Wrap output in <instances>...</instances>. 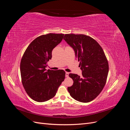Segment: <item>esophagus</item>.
Returning a JSON list of instances; mask_svg holds the SVG:
<instances>
[{"label": "esophagus", "mask_w": 130, "mask_h": 130, "mask_svg": "<svg viewBox=\"0 0 130 130\" xmlns=\"http://www.w3.org/2000/svg\"><path fill=\"white\" fill-rule=\"evenodd\" d=\"M69 76V73L68 72H66V77H68Z\"/></svg>", "instance_id": "esophagus-1"}]
</instances>
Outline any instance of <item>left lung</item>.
I'll return each mask as SVG.
<instances>
[{"label": "left lung", "mask_w": 130, "mask_h": 130, "mask_svg": "<svg viewBox=\"0 0 130 130\" xmlns=\"http://www.w3.org/2000/svg\"><path fill=\"white\" fill-rule=\"evenodd\" d=\"M63 39L74 49L82 70L81 76L69 74L74 83L68 90L75 100L88 103L98 96L106 84L109 69L107 58L99 43L87 35L66 34Z\"/></svg>", "instance_id": "left-lung-1"}]
</instances>
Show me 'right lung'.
I'll return each mask as SVG.
<instances>
[{
    "instance_id": "right-lung-1",
    "label": "right lung",
    "mask_w": 130,
    "mask_h": 130,
    "mask_svg": "<svg viewBox=\"0 0 130 130\" xmlns=\"http://www.w3.org/2000/svg\"><path fill=\"white\" fill-rule=\"evenodd\" d=\"M64 34L43 35L35 38L27 46L22 58V82L26 93L32 100L44 102L53 98L64 81L63 70H46L47 62L52 51L62 41Z\"/></svg>"
}]
</instances>
